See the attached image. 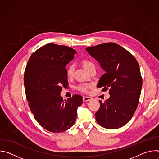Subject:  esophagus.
<instances>
[{
  "instance_id": "obj_1",
  "label": "esophagus",
  "mask_w": 159,
  "mask_h": 159,
  "mask_svg": "<svg viewBox=\"0 0 159 159\" xmlns=\"http://www.w3.org/2000/svg\"><path fill=\"white\" fill-rule=\"evenodd\" d=\"M92 98L89 97V96H84L83 97V101L84 102H87V101H89L90 100H92Z\"/></svg>"
}]
</instances>
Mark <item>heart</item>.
Here are the masks:
<instances>
[{"label": "heart", "instance_id": "b5f03b06", "mask_svg": "<svg viewBox=\"0 0 159 159\" xmlns=\"http://www.w3.org/2000/svg\"><path fill=\"white\" fill-rule=\"evenodd\" d=\"M82 65L84 66V67L85 68V69L87 70V71H89L92 67L94 66V64L93 61H90L89 60H84L82 61ZM74 70H75V66L74 65H70L69 66L66 68V76L68 77H72L74 75ZM91 87V85L89 84H80L79 85H77V89L80 90L81 92L83 93H87L88 89Z\"/></svg>", "mask_w": 159, "mask_h": 159}]
</instances>
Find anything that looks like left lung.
<instances>
[{
    "mask_svg": "<svg viewBox=\"0 0 159 159\" xmlns=\"http://www.w3.org/2000/svg\"><path fill=\"white\" fill-rule=\"evenodd\" d=\"M100 64L105 73L98 87L109 89L110 97L100 102L96 112L97 122L107 129H118L127 124L137 108L142 87L140 66L128 51L114 43L85 48Z\"/></svg>",
    "mask_w": 159,
    "mask_h": 159,
    "instance_id": "obj_1",
    "label": "left lung"
}]
</instances>
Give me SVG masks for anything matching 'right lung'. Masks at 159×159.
I'll list each match as a JSON object with an SVG mask.
<instances>
[{
    "label": "right lung",
    "mask_w": 159,
    "mask_h": 159,
    "mask_svg": "<svg viewBox=\"0 0 159 159\" xmlns=\"http://www.w3.org/2000/svg\"><path fill=\"white\" fill-rule=\"evenodd\" d=\"M76 53L70 47L48 43L31 55L26 67L24 84L30 108L38 123L51 132L70 128L83 102L78 94L67 100L60 96L62 87L69 85L65 66Z\"/></svg>",
    "instance_id": "1"
}]
</instances>
